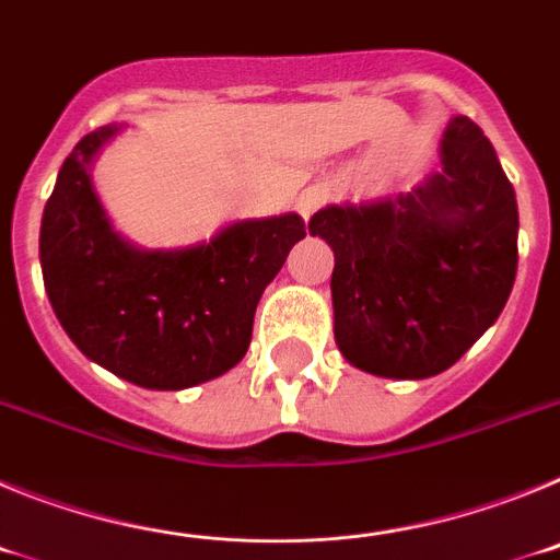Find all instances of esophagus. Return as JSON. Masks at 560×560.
<instances>
[{
	"label": "esophagus",
	"mask_w": 560,
	"mask_h": 560,
	"mask_svg": "<svg viewBox=\"0 0 560 560\" xmlns=\"http://www.w3.org/2000/svg\"><path fill=\"white\" fill-rule=\"evenodd\" d=\"M325 199H328V190L319 185L308 187V190H303V196H300V201H296V210H300V215L303 219H308L311 212L319 210V207L325 205Z\"/></svg>",
	"instance_id": "34e87169"
}]
</instances>
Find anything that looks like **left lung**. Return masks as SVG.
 <instances>
[{
  "mask_svg": "<svg viewBox=\"0 0 560 560\" xmlns=\"http://www.w3.org/2000/svg\"><path fill=\"white\" fill-rule=\"evenodd\" d=\"M440 165L412 192L330 205L308 224L336 257V345L364 373H443L511 296L518 207L491 140L459 114L443 133Z\"/></svg>",
  "mask_w": 560,
  "mask_h": 560,
  "instance_id": "left-lung-1",
  "label": "left lung"
}]
</instances>
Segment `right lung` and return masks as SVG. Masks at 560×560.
<instances>
[{
	"instance_id": "right-lung-1",
	"label": "right lung",
	"mask_w": 560,
	"mask_h": 560,
	"mask_svg": "<svg viewBox=\"0 0 560 560\" xmlns=\"http://www.w3.org/2000/svg\"><path fill=\"white\" fill-rule=\"evenodd\" d=\"M122 126L86 133L63 160L42 219L44 289L86 359L145 389L219 378L246 355L266 285L305 237L296 212L235 221L207 244L137 249L114 232L89 165Z\"/></svg>"
}]
</instances>
